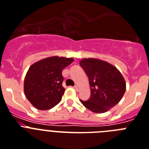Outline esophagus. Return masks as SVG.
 <instances>
[{
    "label": "esophagus",
    "mask_w": 149,
    "mask_h": 149,
    "mask_svg": "<svg viewBox=\"0 0 149 149\" xmlns=\"http://www.w3.org/2000/svg\"><path fill=\"white\" fill-rule=\"evenodd\" d=\"M74 89L77 90V91H79V88L78 86H74Z\"/></svg>",
    "instance_id": "34e87169"
}]
</instances>
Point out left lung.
<instances>
[{
  "mask_svg": "<svg viewBox=\"0 0 149 149\" xmlns=\"http://www.w3.org/2000/svg\"><path fill=\"white\" fill-rule=\"evenodd\" d=\"M89 78L91 95L88 101L80 100L86 108L104 113L119 102L126 83L118 69L109 63L95 58H85L79 63Z\"/></svg>",
  "mask_w": 149,
  "mask_h": 149,
  "instance_id": "obj_1",
  "label": "left lung"
}]
</instances>
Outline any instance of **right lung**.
Listing matches in <instances>:
<instances>
[{"label": "right lung", "mask_w": 149, "mask_h": 149, "mask_svg": "<svg viewBox=\"0 0 149 149\" xmlns=\"http://www.w3.org/2000/svg\"><path fill=\"white\" fill-rule=\"evenodd\" d=\"M72 58L49 56L32 64L24 78V90L29 102L40 110L54 108L62 100L65 88L62 70Z\"/></svg>", "instance_id": "add662e5"}]
</instances>
